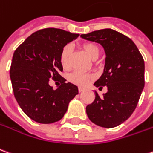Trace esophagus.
Here are the masks:
<instances>
[{
  "mask_svg": "<svg viewBox=\"0 0 153 153\" xmlns=\"http://www.w3.org/2000/svg\"><path fill=\"white\" fill-rule=\"evenodd\" d=\"M85 90V88L84 87H79V92H83Z\"/></svg>",
  "mask_w": 153,
  "mask_h": 153,
  "instance_id": "obj_1",
  "label": "esophagus"
}]
</instances>
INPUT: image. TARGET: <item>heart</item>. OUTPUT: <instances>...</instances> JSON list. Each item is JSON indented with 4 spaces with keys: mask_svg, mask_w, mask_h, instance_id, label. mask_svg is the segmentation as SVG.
Instances as JSON below:
<instances>
[{
    "mask_svg": "<svg viewBox=\"0 0 153 153\" xmlns=\"http://www.w3.org/2000/svg\"><path fill=\"white\" fill-rule=\"evenodd\" d=\"M83 48L90 58L93 59L98 58L99 54V48L98 47V45H96L94 43L88 42V43L83 44ZM71 51H72L71 45H66L65 46H64L61 52H60L59 61H60V64H61L62 67L64 69L68 68V66H69V56L71 54ZM92 78H93V76L90 74H84L82 72H79V71H75L69 75V79L70 82H72L74 84L85 85Z\"/></svg>",
    "mask_w": 153,
    "mask_h": 153,
    "instance_id": "heart-1",
    "label": "heart"
}]
</instances>
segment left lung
I'll list each match as a JSON object with an SVG mask.
<instances>
[{
	"instance_id": "8db88e82",
	"label": "left lung",
	"mask_w": 153,
	"mask_h": 153,
	"mask_svg": "<svg viewBox=\"0 0 153 153\" xmlns=\"http://www.w3.org/2000/svg\"><path fill=\"white\" fill-rule=\"evenodd\" d=\"M84 39L100 44L106 58L96 87L107 86L108 92L86 107L88 118L94 124L111 128L128 118L136 108L144 88V60L132 39L112 29L81 35Z\"/></svg>"
}]
</instances>
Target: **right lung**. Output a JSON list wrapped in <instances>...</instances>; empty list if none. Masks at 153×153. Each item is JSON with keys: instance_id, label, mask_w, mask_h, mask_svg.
Returning <instances> with one entry per match:
<instances>
[{"instance_id": "obj_1", "label": "right lung", "mask_w": 153, "mask_h": 153, "mask_svg": "<svg viewBox=\"0 0 153 153\" xmlns=\"http://www.w3.org/2000/svg\"><path fill=\"white\" fill-rule=\"evenodd\" d=\"M79 36L61 29L46 28L33 33L15 51L10 77L18 104L32 120L52 123L60 120L69 102L79 94L78 87L59 74V54L64 46ZM52 77L62 85L54 90Z\"/></svg>"}]
</instances>
